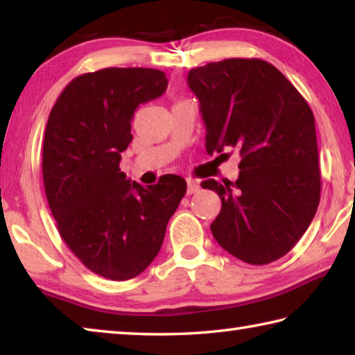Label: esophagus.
<instances>
[{
  "instance_id": "1",
  "label": "esophagus",
  "mask_w": 355,
  "mask_h": 355,
  "mask_svg": "<svg viewBox=\"0 0 355 355\" xmlns=\"http://www.w3.org/2000/svg\"><path fill=\"white\" fill-rule=\"evenodd\" d=\"M200 191V186L197 182H194V180H188V189H186V194L188 196H192L196 194V192Z\"/></svg>"
}]
</instances>
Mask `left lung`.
<instances>
[{"label": "left lung", "mask_w": 355, "mask_h": 355, "mask_svg": "<svg viewBox=\"0 0 355 355\" xmlns=\"http://www.w3.org/2000/svg\"><path fill=\"white\" fill-rule=\"evenodd\" d=\"M188 84L200 101L207 153L236 148L241 155L235 183L202 182L222 202L211 224L214 239L249 264L279 260L296 245L320 205L313 112L263 59L209 62L192 69Z\"/></svg>", "instance_id": "obj_1"}]
</instances>
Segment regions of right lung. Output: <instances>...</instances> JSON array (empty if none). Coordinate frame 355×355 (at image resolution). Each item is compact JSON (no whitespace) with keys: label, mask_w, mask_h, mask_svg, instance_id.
I'll use <instances>...</instances> for the list:
<instances>
[{"label":"right lung","mask_w":355,"mask_h":355,"mask_svg":"<svg viewBox=\"0 0 355 355\" xmlns=\"http://www.w3.org/2000/svg\"><path fill=\"white\" fill-rule=\"evenodd\" d=\"M155 69L107 67L71 80L48 117L42 172L48 205L69 249L111 280L139 275L158 255L186 192L178 175L144 188L120 171L136 107L166 92Z\"/></svg>","instance_id":"add662e5"}]
</instances>
